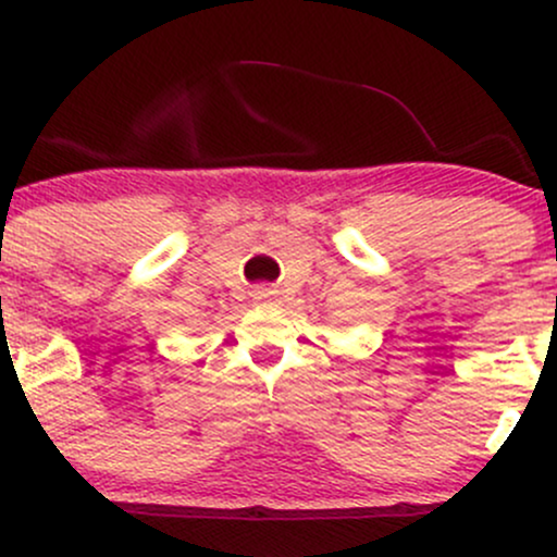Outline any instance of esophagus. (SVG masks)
Masks as SVG:
<instances>
[{
  "instance_id": "34e87169",
  "label": "esophagus",
  "mask_w": 557,
  "mask_h": 557,
  "mask_svg": "<svg viewBox=\"0 0 557 557\" xmlns=\"http://www.w3.org/2000/svg\"><path fill=\"white\" fill-rule=\"evenodd\" d=\"M251 298L253 304H261V306L274 304V290H270V287H257V290L251 293Z\"/></svg>"
}]
</instances>
